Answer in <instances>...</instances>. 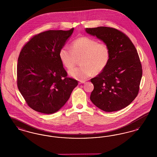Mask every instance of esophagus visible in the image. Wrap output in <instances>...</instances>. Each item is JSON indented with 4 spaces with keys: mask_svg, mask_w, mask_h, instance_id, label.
Masks as SVG:
<instances>
[{
    "mask_svg": "<svg viewBox=\"0 0 157 157\" xmlns=\"http://www.w3.org/2000/svg\"><path fill=\"white\" fill-rule=\"evenodd\" d=\"M85 82V81H80V82H79V84H82V83H84Z\"/></svg>",
    "mask_w": 157,
    "mask_h": 157,
    "instance_id": "34e87169",
    "label": "esophagus"
}]
</instances>
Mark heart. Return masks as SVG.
I'll return each instance as SVG.
<instances>
[{"label": "heart", "mask_w": 157, "mask_h": 157, "mask_svg": "<svg viewBox=\"0 0 157 157\" xmlns=\"http://www.w3.org/2000/svg\"><path fill=\"white\" fill-rule=\"evenodd\" d=\"M62 64L71 69L80 60V67L69 71V74L76 79L83 81L92 74L97 75L102 72L111 58V49L108 44L88 36L79 37L72 42L71 48L67 46L61 48L59 52Z\"/></svg>", "instance_id": "obj_1"}]
</instances>
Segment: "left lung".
<instances>
[{
	"instance_id": "8db88e82",
	"label": "left lung",
	"mask_w": 157,
	"mask_h": 157,
	"mask_svg": "<svg viewBox=\"0 0 157 157\" xmlns=\"http://www.w3.org/2000/svg\"><path fill=\"white\" fill-rule=\"evenodd\" d=\"M86 32L103 40L111 49L107 67L90 79L94 86L90 99L105 112L121 110L137 97L142 75L140 57L131 39L117 29L101 26Z\"/></svg>"
}]
</instances>
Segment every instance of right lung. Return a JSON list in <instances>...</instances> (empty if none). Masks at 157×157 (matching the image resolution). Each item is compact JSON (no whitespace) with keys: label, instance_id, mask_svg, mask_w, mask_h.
Returning a JSON list of instances; mask_svg holds the SVG:
<instances>
[{"label":"right lung","instance_id":"add662e5","mask_svg":"<svg viewBox=\"0 0 157 157\" xmlns=\"http://www.w3.org/2000/svg\"><path fill=\"white\" fill-rule=\"evenodd\" d=\"M74 28L50 30L31 37L23 46L17 65V85L26 104L43 113L57 112L78 81L67 77L59 56Z\"/></svg>","mask_w":157,"mask_h":157}]
</instances>
